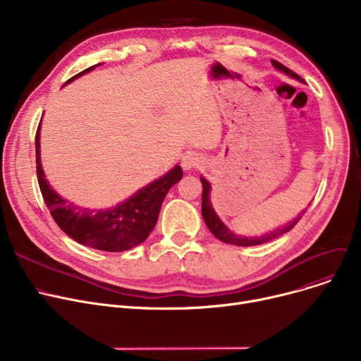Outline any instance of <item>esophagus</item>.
<instances>
[{
    "mask_svg": "<svg viewBox=\"0 0 361 361\" xmlns=\"http://www.w3.org/2000/svg\"><path fill=\"white\" fill-rule=\"evenodd\" d=\"M200 165V158L195 154H190V155H185L183 158V168L184 169H195V168H199Z\"/></svg>",
    "mask_w": 361,
    "mask_h": 361,
    "instance_id": "1",
    "label": "esophagus"
}]
</instances>
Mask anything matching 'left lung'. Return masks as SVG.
I'll return each mask as SVG.
<instances>
[{
  "instance_id": "left-lung-1",
  "label": "left lung",
  "mask_w": 361,
  "mask_h": 361,
  "mask_svg": "<svg viewBox=\"0 0 361 361\" xmlns=\"http://www.w3.org/2000/svg\"><path fill=\"white\" fill-rule=\"evenodd\" d=\"M271 63L274 64L275 68H278V70L283 71L286 74L291 75V78H294V79H297V80H301L300 75H298L297 73H294V71L290 70L288 67L281 64L279 61L271 60ZM200 181H202V185H203V193H202V215H203V219H204V222H206V225H207V228H209V231H211L218 240H221V241H224V243H226V244H234V245H243V247H249V245H257V244L268 243V241H271V240H274V238H276V237H279V235H282V234H286V233L291 231V230L294 228V226H295V224L301 219L302 214L306 212V211L301 212V215L297 216L293 222H290L288 225L283 226V228H279V230H276V231H274V233L264 234V235H260V237H253V238L238 237V235H235L234 233H231L228 228H226V226L222 224V221H221V219L216 216V214L214 212L212 204H211V202H209V190H211L209 183H207L203 177L200 178Z\"/></svg>"
}]
</instances>
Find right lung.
<instances>
[{"instance_id":"right-lung-1","label":"right lung","mask_w":361,"mask_h":361,"mask_svg":"<svg viewBox=\"0 0 361 361\" xmlns=\"http://www.w3.org/2000/svg\"><path fill=\"white\" fill-rule=\"evenodd\" d=\"M97 66L75 74L66 83H70ZM35 146L37 183H39L41 193L51 216L68 237L97 250L126 252L142 244L155 228L162 202L169 188L183 177V169L177 165L166 176L146 185L135 196L116 207L105 211L83 209L60 197L45 180L41 165L39 128L35 136Z\"/></svg>"}]
</instances>
